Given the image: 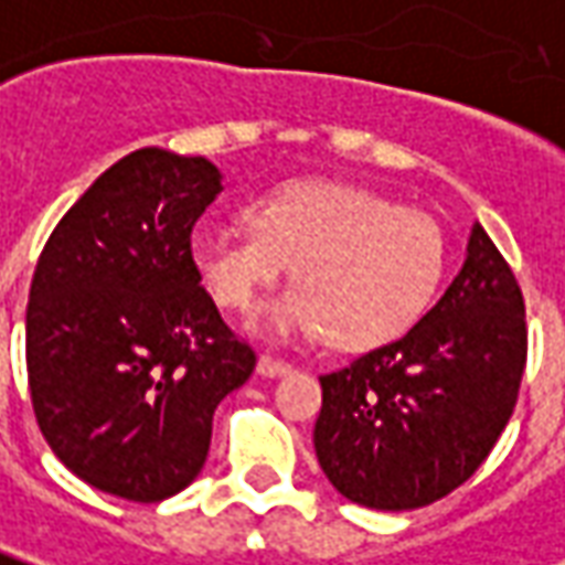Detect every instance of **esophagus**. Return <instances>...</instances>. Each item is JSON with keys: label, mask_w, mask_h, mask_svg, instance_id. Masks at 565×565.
Masks as SVG:
<instances>
[{"label": "esophagus", "mask_w": 565, "mask_h": 565, "mask_svg": "<svg viewBox=\"0 0 565 565\" xmlns=\"http://www.w3.org/2000/svg\"><path fill=\"white\" fill-rule=\"evenodd\" d=\"M256 371H259L263 377H281V374H290V362H284V359H275V355H259V362H256Z\"/></svg>", "instance_id": "esophagus-1"}]
</instances>
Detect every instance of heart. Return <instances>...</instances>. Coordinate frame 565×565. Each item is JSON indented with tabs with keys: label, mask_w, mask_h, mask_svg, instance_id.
<instances>
[{
	"label": "heart",
	"mask_w": 565,
	"mask_h": 565,
	"mask_svg": "<svg viewBox=\"0 0 565 565\" xmlns=\"http://www.w3.org/2000/svg\"><path fill=\"white\" fill-rule=\"evenodd\" d=\"M247 218L194 234L191 266L218 306L247 309L294 263L299 284L263 312L271 333L328 331L333 347H377L408 331L443 284L439 222L367 188L287 182L253 201Z\"/></svg>",
	"instance_id": "obj_1"
}]
</instances>
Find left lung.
<instances>
[{
	"instance_id": "obj_1",
	"label": "left lung",
	"mask_w": 565,
	"mask_h": 565,
	"mask_svg": "<svg viewBox=\"0 0 565 565\" xmlns=\"http://www.w3.org/2000/svg\"><path fill=\"white\" fill-rule=\"evenodd\" d=\"M525 337L516 275L476 222L455 281L412 331L318 377L315 455L333 489L414 510L463 486L516 408Z\"/></svg>"
}]
</instances>
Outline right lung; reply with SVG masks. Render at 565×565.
I'll return each mask as SVG.
<instances>
[{
	"instance_id": "right-lung-1",
	"label": "right lung",
	"mask_w": 565,
	"mask_h": 565,
	"mask_svg": "<svg viewBox=\"0 0 565 565\" xmlns=\"http://www.w3.org/2000/svg\"><path fill=\"white\" fill-rule=\"evenodd\" d=\"M222 191L206 157L126 153L45 241L26 302L33 414L57 460L138 504L201 473L213 412L256 352L191 266V232Z\"/></svg>"
}]
</instances>
